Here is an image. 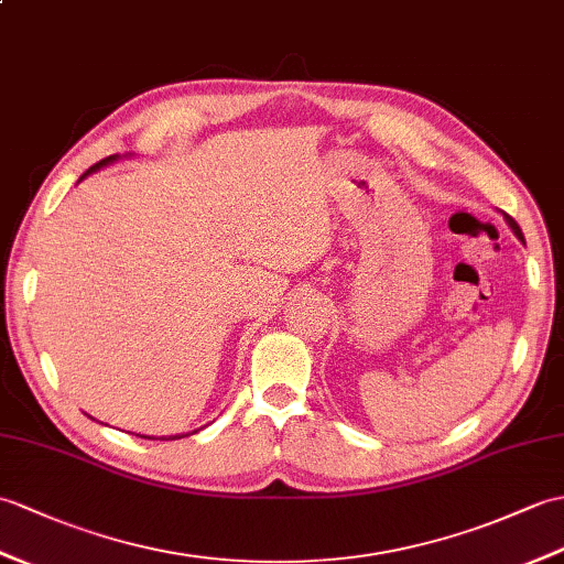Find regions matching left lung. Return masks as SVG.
<instances>
[{
    "label": "left lung",
    "mask_w": 564,
    "mask_h": 564,
    "mask_svg": "<svg viewBox=\"0 0 564 564\" xmlns=\"http://www.w3.org/2000/svg\"><path fill=\"white\" fill-rule=\"evenodd\" d=\"M505 218H507V223H509V226H512V230L517 232V238H519V240H523V235H521V228L517 226V220H514L512 216H505Z\"/></svg>",
    "instance_id": "left-lung-1"
}]
</instances>
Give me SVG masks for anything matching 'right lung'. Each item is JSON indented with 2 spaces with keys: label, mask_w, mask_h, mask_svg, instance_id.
Returning a JSON list of instances; mask_svg holds the SVG:
<instances>
[{
  "label": "right lung",
  "mask_w": 564,
  "mask_h": 564,
  "mask_svg": "<svg viewBox=\"0 0 564 564\" xmlns=\"http://www.w3.org/2000/svg\"><path fill=\"white\" fill-rule=\"evenodd\" d=\"M112 161H115V155H108V159H102V161H98L96 165H90V167L86 170V173L82 175V180H84L86 175H90V173H96V170H98V167H102V165H108V163H112ZM167 440H175V437H167Z\"/></svg>",
  "instance_id": "right-lung-1"
}]
</instances>
